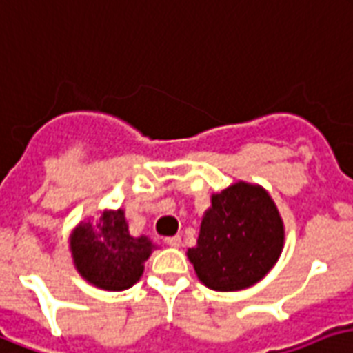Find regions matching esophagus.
Here are the masks:
<instances>
[{
  "label": "esophagus",
  "instance_id": "obj_1",
  "mask_svg": "<svg viewBox=\"0 0 353 353\" xmlns=\"http://www.w3.org/2000/svg\"><path fill=\"white\" fill-rule=\"evenodd\" d=\"M165 243L169 245V248H180V245H182V238L169 236V238H165Z\"/></svg>",
  "mask_w": 353,
  "mask_h": 353
}]
</instances>
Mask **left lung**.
I'll list each match as a JSON object with an SVG mask.
<instances>
[{
  "mask_svg": "<svg viewBox=\"0 0 353 353\" xmlns=\"http://www.w3.org/2000/svg\"><path fill=\"white\" fill-rule=\"evenodd\" d=\"M283 245L285 225L274 199L259 184L238 180L212 193L188 259L205 287L236 292L253 287L275 266Z\"/></svg>",
  "mask_w": 353,
  "mask_h": 353,
  "instance_id": "left-lung-1",
  "label": "left lung"
}]
</instances>
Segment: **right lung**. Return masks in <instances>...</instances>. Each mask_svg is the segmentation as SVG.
I'll return each mask as SVG.
<instances>
[{
	"mask_svg": "<svg viewBox=\"0 0 353 353\" xmlns=\"http://www.w3.org/2000/svg\"><path fill=\"white\" fill-rule=\"evenodd\" d=\"M74 268L92 287L121 292L141 279L156 248L145 234L132 236L123 208L104 210L97 221H79L68 238Z\"/></svg>",
	"mask_w": 353,
	"mask_h": 353,
	"instance_id": "1",
	"label": "right lung"
}]
</instances>
